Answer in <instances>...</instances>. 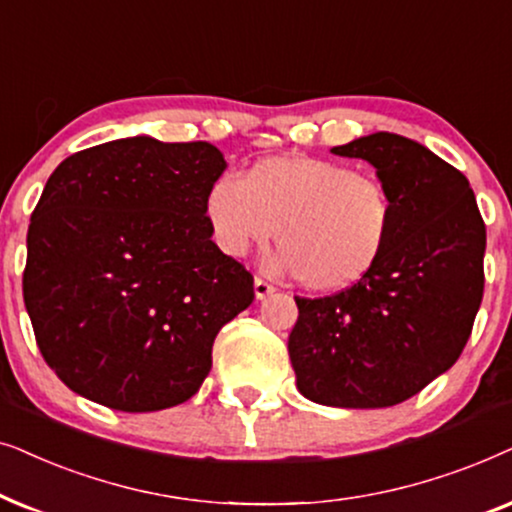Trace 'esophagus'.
<instances>
[{
  "label": "esophagus",
  "mask_w": 512,
  "mask_h": 512,
  "mask_svg": "<svg viewBox=\"0 0 512 512\" xmlns=\"http://www.w3.org/2000/svg\"><path fill=\"white\" fill-rule=\"evenodd\" d=\"M276 288L267 281H262V278H255V297L257 299H267L269 295H274Z\"/></svg>",
  "instance_id": "obj_1"
}]
</instances>
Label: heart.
<instances>
[{
    "mask_svg": "<svg viewBox=\"0 0 512 512\" xmlns=\"http://www.w3.org/2000/svg\"><path fill=\"white\" fill-rule=\"evenodd\" d=\"M203 210L215 245L229 257L271 241L278 227L276 269L316 292L365 281L393 229V199L379 180L313 156H269L245 180L217 177Z\"/></svg>",
    "mask_w": 512,
    "mask_h": 512,
    "instance_id": "b5f03b06",
    "label": "heart"
}]
</instances>
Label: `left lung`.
Wrapping results in <instances>:
<instances>
[{"label": "left lung", "instance_id": "1", "mask_svg": "<svg viewBox=\"0 0 512 512\" xmlns=\"http://www.w3.org/2000/svg\"><path fill=\"white\" fill-rule=\"evenodd\" d=\"M330 152L377 168L393 229L365 281L330 297H295L290 363L313 403L391 407L459 360L485 288V222L466 175L419 142L372 133Z\"/></svg>", "mask_w": 512, "mask_h": 512}]
</instances>
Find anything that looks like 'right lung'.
I'll return each instance as SVG.
<instances>
[{"mask_svg": "<svg viewBox=\"0 0 512 512\" xmlns=\"http://www.w3.org/2000/svg\"><path fill=\"white\" fill-rule=\"evenodd\" d=\"M210 142L112 140L60 163L27 229L23 297L42 356L93 403L156 412L199 391L222 325L255 299L213 243Z\"/></svg>", "mask_w": 512, "mask_h": 512, "instance_id": "1", "label": "right lung"}]
</instances>
